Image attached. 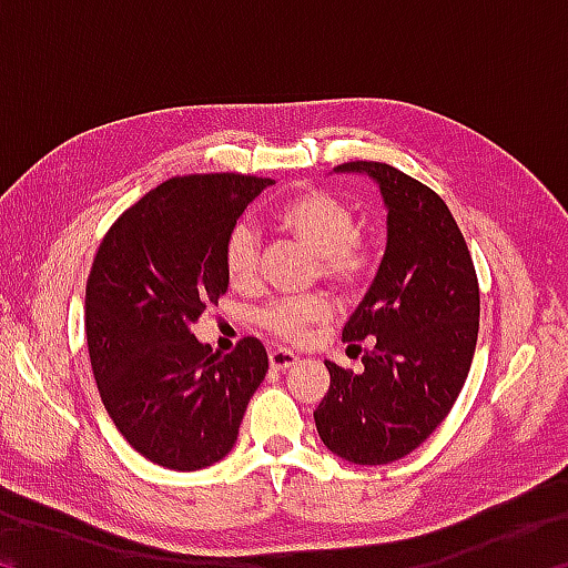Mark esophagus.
<instances>
[{
	"mask_svg": "<svg viewBox=\"0 0 568 568\" xmlns=\"http://www.w3.org/2000/svg\"><path fill=\"white\" fill-rule=\"evenodd\" d=\"M267 358H271L273 371H285V368H291V365L297 363V355L293 351H287V348H273Z\"/></svg>",
	"mask_w": 568,
	"mask_h": 568,
	"instance_id": "34e87169",
	"label": "esophagus"
}]
</instances>
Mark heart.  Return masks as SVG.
<instances>
[{
	"label": "heart",
	"instance_id": "heart-1",
	"mask_svg": "<svg viewBox=\"0 0 568 568\" xmlns=\"http://www.w3.org/2000/svg\"><path fill=\"white\" fill-rule=\"evenodd\" d=\"M273 225L277 233L305 247L318 263L323 281L343 293H355L368 283L376 265L371 245L358 235V217L341 197L325 190H301L275 207ZM257 235L253 227L235 225L223 250L227 283L233 287L253 285L257 275ZM333 307L321 295L301 301H277L263 307L257 321L267 333L283 341H303L331 318Z\"/></svg>",
	"mask_w": 568,
	"mask_h": 568
}]
</instances>
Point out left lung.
I'll return each mask as SVG.
<instances>
[{"mask_svg":"<svg viewBox=\"0 0 568 568\" xmlns=\"http://www.w3.org/2000/svg\"><path fill=\"white\" fill-rule=\"evenodd\" d=\"M335 172L376 182L388 233L378 273L343 328L345 343H373L363 373L325 361L331 388L313 416L335 456L383 466L416 450L454 408L476 351L478 281L434 190L386 162H345Z\"/></svg>","mask_w":568,"mask_h":568,"instance_id":"obj_1","label":"left lung"}]
</instances>
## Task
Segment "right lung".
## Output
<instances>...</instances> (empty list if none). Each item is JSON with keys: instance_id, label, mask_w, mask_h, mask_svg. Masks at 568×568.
<instances>
[{"instance_id": "obj_1", "label": "right lung", "mask_w": 568, "mask_h": 568, "mask_svg": "<svg viewBox=\"0 0 568 568\" xmlns=\"http://www.w3.org/2000/svg\"><path fill=\"white\" fill-rule=\"evenodd\" d=\"M271 185L233 172L172 178L122 213L94 255L84 295L92 373L114 426L152 464L223 460L265 378L261 341L220 355L192 325L225 295V240Z\"/></svg>"}]
</instances>
